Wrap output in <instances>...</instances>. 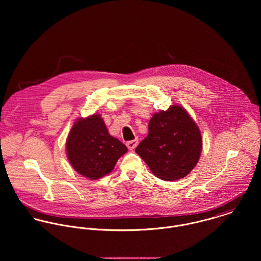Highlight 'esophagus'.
Masks as SVG:
<instances>
[{"label": "esophagus", "instance_id": "esophagus-1", "mask_svg": "<svg viewBox=\"0 0 261 261\" xmlns=\"http://www.w3.org/2000/svg\"><path fill=\"white\" fill-rule=\"evenodd\" d=\"M138 144H139V140L136 139V140H134V141L127 142V143H126V147L128 148V149H134L138 146Z\"/></svg>", "mask_w": 261, "mask_h": 261}]
</instances>
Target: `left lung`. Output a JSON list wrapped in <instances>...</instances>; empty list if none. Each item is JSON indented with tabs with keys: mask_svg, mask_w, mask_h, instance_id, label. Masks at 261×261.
<instances>
[{
	"mask_svg": "<svg viewBox=\"0 0 261 261\" xmlns=\"http://www.w3.org/2000/svg\"><path fill=\"white\" fill-rule=\"evenodd\" d=\"M201 149L202 137L197 124L182 107L172 106L152 115L149 135L136 151L155 177L175 181L193 170Z\"/></svg>",
	"mask_w": 261,
	"mask_h": 261,
	"instance_id": "obj_1",
	"label": "left lung"
}]
</instances>
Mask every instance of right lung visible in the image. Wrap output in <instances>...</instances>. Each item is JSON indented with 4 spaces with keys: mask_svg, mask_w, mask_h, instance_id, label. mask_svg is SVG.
Returning a JSON list of instances; mask_svg holds the SVG:
<instances>
[{
    "mask_svg": "<svg viewBox=\"0 0 261 261\" xmlns=\"http://www.w3.org/2000/svg\"><path fill=\"white\" fill-rule=\"evenodd\" d=\"M66 150L76 172L96 180L110 174L127 149L109 134L101 116L93 114L75 122L67 139Z\"/></svg>",
    "mask_w": 261,
    "mask_h": 261,
    "instance_id": "1",
    "label": "right lung"
}]
</instances>
